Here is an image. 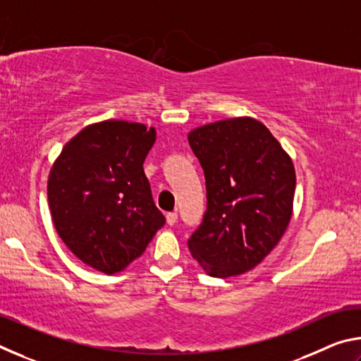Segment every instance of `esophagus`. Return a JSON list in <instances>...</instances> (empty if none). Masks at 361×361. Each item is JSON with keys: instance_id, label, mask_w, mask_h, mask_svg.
<instances>
[{"instance_id": "obj_1", "label": "esophagus", "mask_w": 361, "mask_h": 361, "mask_svg": "<svg viewBox=\"0 0 361 361\" xmlns=\"http://www.w3.org/2000/svg\"><path fill=\"white\" fill-rule=\"evenodd\" d=\"M167 224H170V226H173L176 221H178V213L176 212H170V213H167Z\"/></svg>"}]
</instances>
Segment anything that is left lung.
Segmentation results:
<instances>
[{
	"instance_id": "8db88e82",
	"label": "left lung",
	"mask_w": 361,
	"mask_h": 361,
	"mask_svg": "<svg viewBox=\"0 0 361 361\" xmlns=\"http://www.w3.org/2000/svg\"><path fill=\"white\" fill-rule=\"evenodd\" d=\"M204 169L207 210L188 242L212 277L250 271L282 239L296 175L291 159L261 122L218 121L188 135Z\"/></svg>"
}]
</instances>
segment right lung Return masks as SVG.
<instances>
[{
  "label": "right lung",
  "mask_w": 361,
  "mask_h": 361,
  "mask_svg": "<svg viewBox=\"0 0 361 361\" xmlns=\"http://www.w3.org/2000/svg\"><path fill=\"white\" fill-rule=\"evenodd\" d=\"M154 140L143 124L99 122L70 140L51 170L47 199L60 239L97 271H122L166 224L143 170Z\"/></svg>",
  "instance_id": "1"
}]
</instances>
